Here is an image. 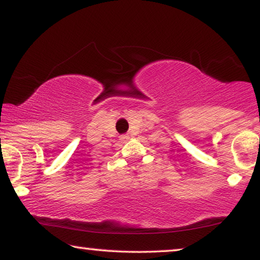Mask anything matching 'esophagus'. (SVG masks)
Returning <instances> with one entry per match:
<instances>
[{"label":"esophagus","instance_id":"34e87169","mask_svg":"<svg viewBox=\"0 0 260 260\" xmlns=\"http://www.w3.org/2000/svg\"><path fill=\"white\" fill-rule=\"evenodd\" d=\"M127 140H128V136H127V135H121V136H120V141H121V142H126Z\"/></svg>","mask_w":260,"mask_h":260}]
</instances>
